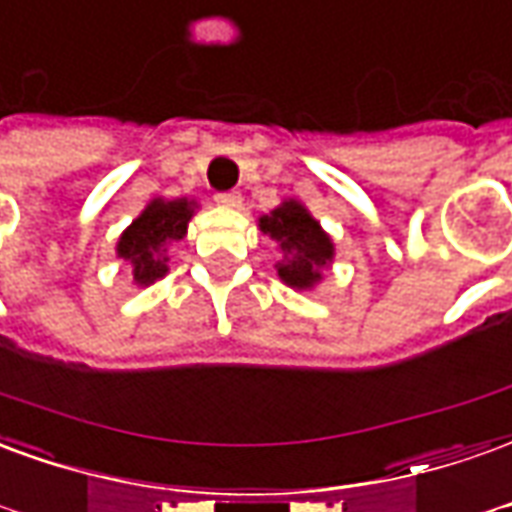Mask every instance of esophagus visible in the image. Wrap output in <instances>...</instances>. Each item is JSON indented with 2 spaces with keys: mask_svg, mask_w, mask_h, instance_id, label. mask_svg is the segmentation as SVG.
<instances>
[{
  "mask_svg": "<svg viewBox=\"0 0 512 512\" xmlns=\"http://www.w3.org/2000/svg\"><path fill=\"white\" fill-rule=\"evenodd\" d=\"M215 201H218L220 207H226V210H237L242 204V196L234 193V190H223V193H215Z\"/></svg>",
  "mask_w": 512,
  "mask_h": 512,
  "instance_id": "1",
  "label": "esophagus"
}]
</instances>
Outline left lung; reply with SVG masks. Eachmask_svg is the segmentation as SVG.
I'll return each mask as SVG.
<instances>
[{
	"label": "left lung",
	"mask_w": 512,
	"mask_h": 512,
	"mask_svg": "<svg viewBox=\"0 0 512 512\" xmlns=\"http://www.w3.org/2000/svg\"><path fill=\"white\" fill-rule=\"evenodd\" d=\"M261 231L281 242L292 259L278 264V275L294 289H311L322 278V267L333 259V242L322 226L297 201H283L278 210L259 220Z\"/></svg>",
	"instance_id": "8db88e82"
}]
</instances>
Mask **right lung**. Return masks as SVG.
Masks as SVG:
<instances>
[{
    "mask_svg": "<svg viewBox=\"0 0 512 512\" xmlns=\"http://www.w3.org/2000/svg\"><path fill=\"white\" fill-rule=\"evenodd\" d=\"M193 204L188 199L163 201L155 199L141 212L133 226L119 237L117 253L133 264V278L141 286L158 281L166 275V259L160 256L163 248L174 240H182L188 231V220L193 215Z\"/></svg>",
    "mask_w": 512,
    "mask_h": 512,
    "instance_id": "add662e5",
    "label": "right lung"
}]
</instances>
